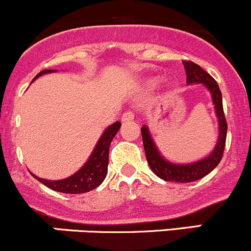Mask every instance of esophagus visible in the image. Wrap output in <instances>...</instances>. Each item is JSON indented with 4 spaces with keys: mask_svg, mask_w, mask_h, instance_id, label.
Segmentation results:
<instances>
[{
    "mask_svg": "<svg viewBox=\"0 0 251 251\" xmlns=\"http://www.w3.org/2000/svg\"><path fill=\"white\" fill-rule=\"evenodd\" d=\"M131 120H134V114L133 111L128 110V111H126L122 116V122H128V121H131Z\"/></svg>",
    "mask_w": 251,
    "mask_h": 251,
    "instance_id": "1",
    "label": "esophagus"
}]
</instances>
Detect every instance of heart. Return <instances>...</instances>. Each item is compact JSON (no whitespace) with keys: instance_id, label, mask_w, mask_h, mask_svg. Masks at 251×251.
<instances>
[{"instance_id":"obj_1","label":"heart","mask_w":251,"mask_h":251,"mask_svg":"<svg viewBox=\"0 0 251 251\" xmlns=\"http://www.w3.org/2000/svg\"><path fill=\"white\" fill-rule=\"evenodd\" d=\"M152 83H154V80H153V81H152Z\"/></svg>"}]
</instances>
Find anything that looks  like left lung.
Returning a JSON list of instances; mask_svg holds the SVG:
<instances>
[{"label": "left lung", "mask_w": 251, "mask_h": 251, "mask_svg": "<svg viewBox=\"0 0 251 251\" xmlns=\"http://www.w3.org/2000/svg\"><path fill=\"white\" fill-rule=\"evenodd\" d=\"M183 64H184L185 73H187L188 85L189 83H204V86L212 93L213 103L215 105V112H217L218 120H219V140L209 157L202 159L198 163L188 164V165H176V164H171L161 158L157 151V147L151 139L147 126H142L141 135L148 165L159 178L176 183L194 182V180L204 177L212 170H214V168H217L223 158L224 148L226 144V133H227V123H226L223 107V97L218 82L199 64L191 61H183Z\"/></svg>", "instance_id": "left-lung-1"}]
</instances>
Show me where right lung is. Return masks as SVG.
Wrapping results in <instances>:
<instances>
[{
	"label": "right lung",
	"mask_w": 251,
	"mask_h": 251,
	"mask_svg": "<svg viewBox=\"0 0 251 251\" xmlns=\"http://www.w3.org/2000/svg\"><path fill=\"white\" fill-rule=\"evenodd\" d=\"M56 72L55 69H44L36 75L33 80L39 77L42 74H47V73ZM32 80V81H33ZM121 128V122H115L111 125L104 134L99 139L98 144L91 154L90 159L87 163L82 166L76 174L73 176L68 177L66 179L61 180H48L39 178V177L34 176L40 183L47 185L50 189L55 191H60V193L66 194H81L87 193V191L96 189L97 187L101 184V182L105 179L107 174V165H109V148L111 144L112 139H114L116 134H117L118 129Z\"/></svg>",
	"instance_id": "add662e5"
}]
</instances>
